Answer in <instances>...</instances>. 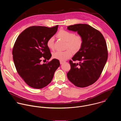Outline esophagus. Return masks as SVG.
<instances>
[{
  "mask_svg": "<svg viewBox=\"0 0 121 121\" xmlns=\"http://www.w3.org/2000/svg\"><path fill=\"white\" fill-rule=\"evenodd\" d=\"M64 62V61H60V64H63Z\"/></svg>",
  "mask_w": 121,
  "mask_h": 121,
  "instance_id": "1",
  "label": "esophagus"
}]
</instances>
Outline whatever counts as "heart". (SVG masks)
I'll return each instance as SVG.
<instances>
[{
    "label": "heart",
    "mask_w": 121,
    "mask_h": 121,
    "mask_svg": "<svg viewBox=\"0 0 121 121\" xmlns=\"http://www.w3.org/2000/svg\"><path fill=\"white\" fill-rule=\"evenodd\" d=\"M57 36L66 41L65 51H57L52 54V57L60 61H64L70 58L73 54V52H78L82 48L83 44V39L79 35H75L74 33L65 30H61L58 33ZM54 39L53 37H50L47 42L48 47L51 49H54ZM71 49L72 51L70 50Z\"/></svg>",
    "instance_id": "b5f03b06"
}]
</instances>
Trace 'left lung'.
I'll use <instances>...</instances> for the list:
<instances>
[{"label":"left lung","instance_id":"8db88e82","mask_svg":"<svg viewBox=\"0 0 121 121\" xmlns=\"http://www.w3.org/2000/svg\"><path fill=\"white\" fill-rule=\"evenodd\" d=\"M68 29L77 32L83 39L81 49L69 60L71 69L67 73L75 86L84 87L94 83L100 77L108 59L107 44L104 36L90 26L78 24ZM78 60L79 63L73 62Z\"/></svg>","mask_w":121,"mask_h":121}]
</instances>
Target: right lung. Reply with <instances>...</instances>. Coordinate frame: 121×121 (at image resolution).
<instances>
[{
	"label": "right lung",
	"mask_w": 121,
	"mask_h": 121,
	"mask_svg": "<svg viewBox=\"0 0 121 121\" xmlns=\"http://www.w3.org/2000/svg\"><path fill=\"white\" fill-rule=\"evenodd\" d=\"M58 27L30 26L19 35L14 43L13 55L16 69L32 87L39 89L48 85L60 65L56 59L46 63L41 62L42 59L49 60L52 56L47 42L57 32Z\"/></svg>",
	"instance_id": "add662e5"
}]
</instances>
